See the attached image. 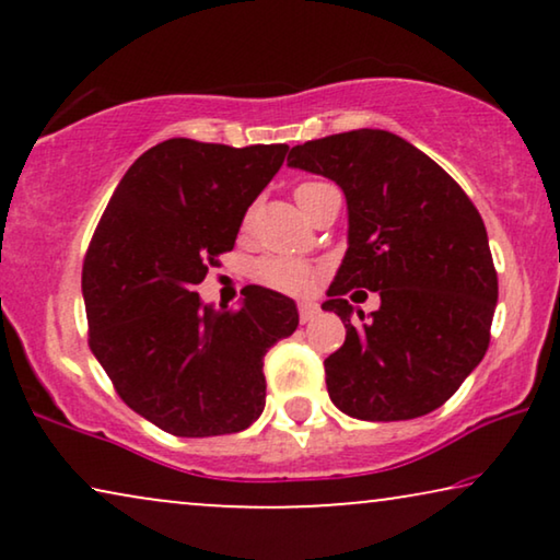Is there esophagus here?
<instances>
[{
    "mask_svg": "<svg viewBox=\"0 0 560 560\" xmlns=\"http://www.w3.org/2000/svg\"><path fill=\"white\" fill-rule=\"evenodd\" d=\"M316 313H318L316 303H308V301L298 303V316H301V324H308V320L316 318Z\"/></svg>",
    "mask_w": 560,
    "mask_h": 560,
    "instance_id": "34e87169",
    "label": "esophagus"
}]
</instances>
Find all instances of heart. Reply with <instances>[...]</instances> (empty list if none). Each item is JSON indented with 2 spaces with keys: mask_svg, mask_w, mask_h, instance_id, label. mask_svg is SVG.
I'll list each match as a JSON object with an SVG mask.
<instances>
[{
  "mask_svg": "<svg viewBox=\"0 0 560 560\" xmlns=\"http://www.w3.org/2000/svg\"><path fill=\"white\" fill-rule=\"evenodd\" d=\"M318 186H326V183H301L295 188V201H301L316 190ZM249 224V217L244 219V226ZM324 278V267L305 262V259L298 257H285V255H267L259 257L255 265H252V280L257 285H262L267 290H275V293H285V295H308L316 290V285Z\"/></svg>",
  "mask_w": 560,
  "mask_h": 560,
  "instance_id": "1",
  "label": "heart"
}]
</instances>
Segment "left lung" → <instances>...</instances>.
I'll list each match as a JSON object with an SVG mask.
<instances>
[{
	"label": "left lung",
	"instance_id": "8db88e82",
	"mask_svg": "<svg viewBox=\"0 0 560 560\" xmlns=\"http://www.w3.org/2000/svg\"><path fill=\"white\" fill-rule=\"evenodd\" d=\"M288 165L336 180L349 206V249L324 303L347 326L343 347L324 362L334 405L382 423L441 408L492 336L497 270L477 206L385 129L295 144ZM359 287L383 303L354 327L342 295Z\"/></svg>",
	"mask_w": 560,
	"mask_h": 560
}]
</instances>
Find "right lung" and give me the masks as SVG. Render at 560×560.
I'll use <instances>...</instances> for the list:
<instances>
[{"mask_svg": "<svg viewBox=\"0 0 560 560\" xmlns=\"http://www.w3.org/2000/svg\"><path fill=\"white\" fill-rule=\"evenodd\" d=\"M288 144L150 148L119 180L83 257L89 347L135 412L183 439L240 433L265 408V354L298 328L290 298L244 288L240 308L196 293L234 249Z\"/></svg>", "mask_w": 560, "mask_h": 560, "instance_id": "right-lung-1", "label": "right lung"}]
</instances>
